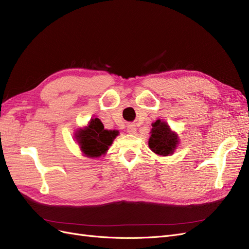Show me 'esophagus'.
<instances>
[{"label":"esophagus","mask_w":249,"mask_h":249,"mask_svg":"<svg viewBox=\"0 0 249 249\" xmlns=\"http://www.w3.org/2000/svg\"><path fill=\"white\" fill-rule=\"evenodd\" d=\"M126 132L129 134H135L136 133V126H135V124H130L126 125Z\"/></svg>","instance_id":"esophagus-1"}]
</instances>
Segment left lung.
Returning <instances> with one entry per match:
<instances>
[{
    "label": "left lung",
    "mask_w": 249,
    "mask_h": 249,
    "mask_svg": "<svg viewBox=\"0 0 249 249\" xmlns=\"http://www.w3.org/2000/svg\"><path fill=\"white\" fill-rule=\"evenodd\" d=\"M152 126L148 139L149 148L158 156H171L179 143L178 135L170 129L166 122L161 119H157Z\"/></svg>",
    "instance_id": "1"
}]
</instances>
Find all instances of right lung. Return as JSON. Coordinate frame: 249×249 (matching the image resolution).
Masks as SVG:
<instances>
[{
  "label": "right lung",
  "mask_w": 249,
  "mask_h": 249,
  "mask_svg": "<svg viewBox=\"0 0 249 249\" xmlns=\"http://www.w3.org/2000/svg\"><path fill=\"white\" fill-rule=\"evenodd\" d=\"M117 130H106L99 118H92L84 127H79L74 139L81 152L88 158H100L107 154L109 146L118 136Z\"/></svg>",
  "instance_id": "1"
}]
</instances>
